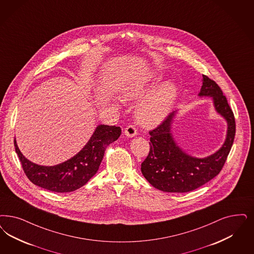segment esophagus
<instances>
[{"label": "esophagus", "mask_w": 254, "mask_h": 254, "mask_svg": "<svg viewBox=\"0 0 254 254\" xmlns=\"http://www.w3.org/2000/svg\"><path fill=\"white\" fill-rule=\"evenodd\" d=\"M125 135L127 136V137H129V138H132V137H134V136H136L137 135V129H136V127H134V126H127L126 128H125Z\"/></svg>", "instance_id": "1"}]
</instances>
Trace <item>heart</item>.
<instances>
[{"instance_id":"1","label":"heart","mask_w":254,"mask_h":254,"mask_svg":"<svg viewBox=\"0 0 254 254\" xmlns=\"http://www.w3.org/2000/svg\"><path fill=\"white\" fill-rule=\"evenodd\" d=\"M155 84L152 74H144L130 81L122 92L125 100H138L145 96ZM177 87L166 82L142 98L136 107V118L140 125L152 127L164 121L175 104Z\"/></svg>"}]
</instances>
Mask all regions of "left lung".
I'll return each mask as SVG.
<instances>
[{"label":"left lung","instance_id":"1","mask_svg":"<svg viewBox=\"0 0 254 254\" xmlns=\"http://www.w3.org/2000/svg\"><path fill=\"white\" fill-rule=\"evenodd\" d=\"M199 96L212 97L214 108L227 122V134L221 147L206 158H195L180 148L172 133L177 111L169 114L157 128L149 132L150 151L141 163V174L150 184L166 192H189L219 175L224 165L236 135L233 111L219 85L202 75Z\"/></svg>","mask_w":254,"mask_h":254}]
</instances>
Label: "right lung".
I'll list each match as a JSON object with an SVG mask.
<instances>
[{
	"instance_id": "add662e5",
	"label": "right lung",
	"mask_w": 254,
	"mask_h": 254,
	"mask_svg": "<svg viewBox=\"0 0 254 254\" xmlns=\"http://www.w3.org/2000/svg\"><path fill=\"white\" fill-rule=\"evenodd\" d=\"M121 135V127L99 125L84 147L73 158L54 166H42L27 159L14 145L29 180L54 192H71L87 183L96 175L104 157L105 149Z\"/></svg>"
}]
</instances>
